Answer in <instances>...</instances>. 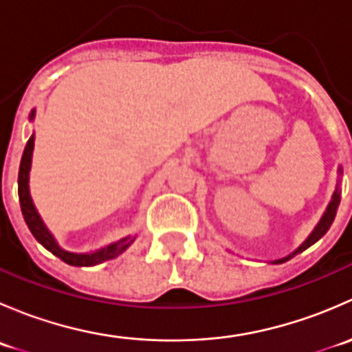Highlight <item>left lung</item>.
<instances>
[{
    "label": "left lung",
    "mask_w": 352,
    "mask_h": 352,
    "mask_svg": "<svg viewBox=\"0 0 352 352\" xmlns=\"http://www.w3.org/2000/svg\"><path fill=\"white\" fill-rule=\"evenodd\" d=\"M337 172H339V175H342V168H340V166H339V170H337ZM339 202H340V190H339V180H337V186H336V190H333L332 201L329 202V206H327V209H325L324 216H322V218H320V221H318V225L315 226L314 232L310 233V236H308V239L305 240V242L301 243L300 247L296 248V250L291 252V254L286 255V257L278 258V261H272V264H283V262L289 261V258H293L294 255L300 254V252L307 250V248L311 247V245H314L315 242H318V240H320L322 236H324L325 233H327V230L330 228V225H332L333 218H336L337 208H339Z\"/></svg>",
    "instance_id": "8db88e82"
}]
</instances>
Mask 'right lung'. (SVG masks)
Masks as SVG:
<instances>
[{"mask_svg": "<svg viewBox=\"0 0 352 352\" xmlns=\"http://www.w3.org/2000/svg\"><path fill=\"white\" fill-rule=\"evenodd\" d=\"M35 110L30 112V120H34ZM34 134L30 136V140L27 141V146H25L22 162H20V170H19V197H20V208H22V214L25 223H27L28 230L32 232V235L35 236L38 243L42 247L47 248L51 254H54L56 257L61 258L66 264L74 265V267H90V265L102 264V262L110 261V258H116L117 255L122 254L131 243L134 242L133 236H124V239L117 240V242L107 245V247H102L98 250L90 252V254H74V252H67L65 248H61L56 242V239L52 236V233L49 232L47 226L42 221L41 214L35 209L34 201L30 197V189H28V175H30V166H32V153H34Z\"/></svg>", "mask_w": 352, "mask_h": 352, "instance_id": "right-lung-1", "label": "right lung"}]
</instances>
